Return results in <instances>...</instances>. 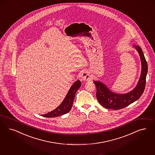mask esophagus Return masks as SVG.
<instances>
[{
  "label": "esophagus",
  "mask_w": 155,
  "mask_h": 155,
  "mask_svg": "<svg viewBox=\"0 0 155 155\" xmlns=\"http://www.w3.org/2000/svg\"><path fill=\"white\" fill-rule=\"evenodd\" d=\"M81 78L84 81H91L92 80V76L90 74L89 72L87 71H84L82 75H81Z\"/></svg>",
  "instance_id": "esophagus-1"
}]
</instances>
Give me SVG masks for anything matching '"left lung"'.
Returning a JSON list of instances; mask_svg holds the SVG:
<instances>
[{
    "instance_id": "8db88e82",
    "label": "left lung",
    "mask_w": 155,
    "mask_h": 155,
    "mask_svg": "<svg viewBox=\"0 0 155 155\" xmlns=\"http://www.w3.org/2000/svg\"><path fill=\"white\" fill-rule=\"evenodd\" d=\"M134 47L139 52L141 62V75L134 90L126 94H116L110 91L101 82L94 81L96 86L97 99L102 106L106 109L118 110L128 107L137 100L144 92L148 72V64L141 48L136 45H134Z\"/></svg>"
}]
</instances>
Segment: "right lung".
Instances as JSON below:
<instances>
[{"mask_svg": "<svg viewBox=\"0 0 155 155\" xmlns=\"http://www.w3.org/2000/svg\"><path fill=\"white\" fill-rule=\"evenodd\" d=\"M81 85V83L80 81H75L73 84V85L71 86L66 96L64 98L62 102L59 105V106L53 111L47 114H43L42 115L43 117H55L69 112L73 105V103L74 99L75 94L78 90Z\"/></svg>", "mask_w": 155, "mask_h": 155, "instance_id": "obj_1", "label": "right lung"}]
</instances>
